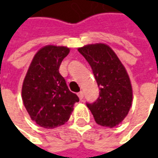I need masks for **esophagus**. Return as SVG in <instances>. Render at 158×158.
Returning <instances> with one entry per match:
<instances>
[{"mask_svg":"<svg viewBox=\"0 0 158 158\" xmlns=\"http://www.w3.org/2000/svg\"><path fill=\"white\" fill-rule=\"evenodd\" d=\"M78 97H79L80 100H82V98H83V92H82V91H80V92L78 93Z\"/></svg>","mask_w":158,"mask_h":158,"instance_id":"1","label":"esophagus"}]
</instances>
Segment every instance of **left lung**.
<instances>
[{
    "label": "left lung",
    "instance_id": "1",
    "mask_svg": "<svg viewBox=\"0 0 158 158\" xmlns=\"http://www.w3.org/2000/svg\"><path fill=\"white\" fill-rule=\"evenodd\" d=\"M78 52L91 67L100 90L98 99L86 105L98 124L108 127H116L127 115L133 100L127 70L107 45H87L78 48Z\"/></svg>",
    "mask_w": 158,
    "mask_h": 158
}]
</instances>
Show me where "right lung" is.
Here are the masks:
<instances>
[{"mask_svg": "<svg viewBox=\"0 0 158 158\" xmlns=\"http://www.w3.org/2000/svg\"><path fill=\"white\" fill-rule=\"evenodd\" d=\"M69 53L65 46H46L34 56L22 87V98L31 118L45 128L65 124L77 95L71 92L60 74L61 61Z\"/></svg>", "mask_w": 158, "mask_h": 158, "instance_id": "add662e5", "label": "right lung"}]
</instances>
